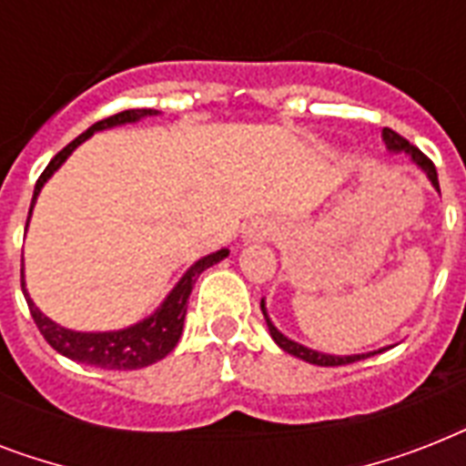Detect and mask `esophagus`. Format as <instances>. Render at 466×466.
<instances>
[{
    "label": "esophagus",
    "mask_w": 466,
    "mask_h": 466,
    "mask_svg": "<svg viewBox=\"0 0 466 466\" xmlns=\"http://www.w3.org/2000/svg\"><path fill=\"white\" fill-rule=\"evenodd\" d=\"M273 232H276V227H273V222H268V219H256V222H251V225H248L247 239L248 241L268 239V237Z\"/></svg>",
    "instance_id": "esophagus-1"
}]
</instances>
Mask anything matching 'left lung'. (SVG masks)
Segmentation results:
<instances>
[{"label": "left lung", "mask_w": 466, "mask_h": 466, "mask_svg": "<svg viewBox=\"0 0 466 466\" xmlns=\"http://www.w3.org/2000/svg\"><path fill=\"white\" fill-rule=\"evenodd\" d=\"M382 140L384 145H387V149L390 152H404V155L411 157V161L416 164V167H420L423 171H426V176L431 178V183L435 186V190L441 193V183H438V171H435V164L431 159H428L423 152H420L419 147H413L411 142L404 140L401 135L394 133L391 127H384L382 130ZM261 311L263 317H266V324H268V331L270 336H273V340H276L278 346L283 348L285 353L295 355V358H299V360L305 362H311V365H321V368H336V365H350V362H358L362 360V358H370V355L375 353H382V350H387V348H382V350H375V353H360V355H329V353H319V350H311V348L302 346V343H295V340H290L288 336H283V333L278 331L276 326H273V321L268 319V311H266V302L261 299Z\"/></svg>", "instance_id": "left-lung-1"}]
</instances>
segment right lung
I'll return each mask as SVG.
<instances>
[{
    "label": "right lung",
    "instance_id": "obj_1",
    "mask_svg": "<svg viewBox=\"0 0 466 466\" xmlns=\"http://www.w3.org/2000/svg\"><path fill=\"white\" fill-rule=\"evenodd\" d=\"M157 113L159 111H155V108H130V111L116 113L111 118H104L98 120V123H94L86 133H82L76 140L69 142L67 147L60 149V152L53 157V161L47 164L46 171L40 174L38 183H35L28 219H31L33 205H35V198H38L40 188L46 186L47 178L65 164V159H67L84 140H89L91 135L98 133V130L126 126V123H135V120L145 118V116H157ZM25 227H28V222H25ZM227 256H229L227 248H219L215 254L203 256L200 261H196L188 270H186V276L176 283L174 290L168 292V298L161 302V307L152 314V317L142 319L140 324L127 326V329H120V331L86 333L72 331V329H65V326L55 324L53 319H47L38 307L33 305V299L28 298L24 283V268H21V290H24L25 302H28V309H31V317L33 321H35V326H38V331L43 333V339H46L57 353H62L65 358H69V360L84 362V365H94V368L140 370L152 365V362L161 360V358H167V355L174 350L183 333V319H186L190 290H193L198 276H200L205 268H210V266L219 263L222 258H227Z\"/></svg>",
    "mask_w": 466,
    "mask_h": 466
}]
</instances>
